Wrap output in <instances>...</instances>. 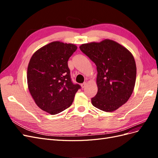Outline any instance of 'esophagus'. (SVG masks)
Instances as JSON below:
<instances>
[{"label":"esophagus","instance_id":"obj_1","mask_svg":"<svg viewBox=\"0 0 158 158\" xmlns=\"http://www.w3.org/2000/svg\"><path fill=\"white\" fill-rule=\"evenodd\" d=\"M85 85H86V83H85V82H84V83H82V84H81V86H82V88H85Z\"/></svg>","mask_w":158,"mask_h":158}]
</instances>
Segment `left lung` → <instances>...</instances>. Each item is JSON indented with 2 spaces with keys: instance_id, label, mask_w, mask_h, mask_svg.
<instances>
[{
  "instance_id": "1",
  "label": "left lung",
  "mask_w": 158,
  "mask_h": 158,
  "mask_svg": "<svg viewBox=\"0 0 158 158\" xmlns=\"http://www.w3.org/2000/svg\"><path fill=\"white\" fill-rule=\"evenodd\" d=\"M80 49L97 66L98 93L94 107L111 112L125 104L132 94L136 66L131 52L118 43L105 40L80 45Z\"/></svg>"
}]
</instances>
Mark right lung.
<instances>
[{"instance_id": "right-lung-1", "label": "right lung", "mask_w": 158, "mask_h": 158, "mask_svg": "<svg viewBox=\"0 0 158 158\" xmlns=\"http://www.w3.org/2000/svg\"><path fill=\"white\" fill-rule=\"evenodd\" d=\"M77 49L74 44L54 41L33 55L27 67L28 89L37 106L51 114L69 107L81 88L71 80L70 57Z\"/></svg>"}]
</instances>
